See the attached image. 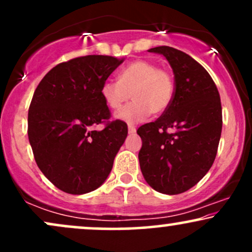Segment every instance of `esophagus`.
Segmentation results:
<instances>
[{
    "label": "esophagus",
    "instance_id": "34e87169",
    "mask_svg": "<svg viewBox=\"0 0 252 252\" xmlns=\"http://www.w3.org/2000/svg\"><path fill=\"white\" fill-rule=\"evenodd\" d=\"M128 131H129V134H135L136 128H135L134 126H131V124H129V126H128Z\"/></svg>",
    "mask_w": 252,
    "mask_h": 252
}]
</instances>
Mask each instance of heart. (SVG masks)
Wrapping results in <instances>:
<instances>
[{"instance_id":"1","label":"heart","mask_w":252,"mask_h":252,"mask_svg":"<svg viewBox=\"0 0 252 252\" xmlns=\"http://www.w3.org/2000/svg\"><path fill=\"white\" fill-rule=\"evenodd\" d=\"M102 97L112 110L122 108L124 103L134 98V102L116 114L118 120L136 123L146 120L150 112L160 116L173 102L175 84L167 70L158 68L149 60H135L120 72L118 80H106L102 85Z\"/></svg>"}]
</instances>
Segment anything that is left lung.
Wrapping results in <instances>:
<instances>
[{
    "instance_id": "8db88e82",
    "label": "left lung",
    "mask_w": 252,
    "mask_h": 252,
    "mask_svg": "<svg viewBox=\"0 0 252 252\" xmlns=\"http://www.w3.org/2000/svg\"><path fill=\"white\" fill-rule=\"evenodd\" d=\"M168 60L174 73L173 102L155 122L137 129L141 172L163 194L184 193L204 178L215 161L221 135V103L209 72L184 52L158 46L148 50Z\"/></svg>"
}]
</instances>
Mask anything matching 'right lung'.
<instances>
[{
    "instance_id": "1",
    "label": "right lung",
    "mask_w": 252,
    "mask_h": 252,
    "mask_svg": "<svg viewBox=\"0 0 252 252\" xmlns=\"http://www.w3.org/2000/svg\"><path fill=\"white\" fill-rule=\"evenodd\" d=\"M124 62L86 56L62 63L42 78L28 111V138L34 158L54 186L70 194L97 189L112 169L128 126L110 118L102 85Z\"/></svg>"
}]
</instances>
